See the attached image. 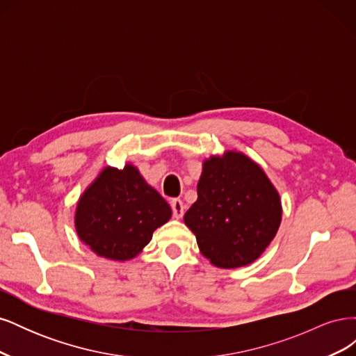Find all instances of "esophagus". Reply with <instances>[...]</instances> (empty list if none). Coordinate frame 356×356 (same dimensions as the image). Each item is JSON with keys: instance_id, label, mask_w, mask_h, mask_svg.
Returning <instances> with one entry per match:
<instances>
[{"instance_id": "obj_1", "label": "esophagus", "mask_w": 356, "mask_h": 356, "mask_svg": "<svg viewBox=\"0 0 356 356\" xmlns=\"http://www.w3.org/2000/svg\"><path fill=\"white\" fill-rule=\"evenodd\" d=\"M170 207H172V212H174V217L175 218H181L182 215H184V203H182V200L179 199H172L170 202Z\"/></svg>"}]
</instances>
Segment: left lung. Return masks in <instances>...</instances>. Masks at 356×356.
Segmentation results:
<instances>
[{
  "instance_id": "8db88e82",
  "label": "left lung",
  "mask_w": 356,
  "mask_h": 356,
  "mask_svg": "<svg viewBox=\"0 0 356 356\" xmlns=\"http://www.w3.org/2000/svg\"><path fill=\"white\" fill-rule=\"evenodd\" d=\"M282 220L275 186L243 153L203 161L197 200L184 215L200 252L217 267L251 264L270 245Z\"/></svg>"
}]
</instances>
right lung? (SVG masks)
Here are the masks:
<instances>
[{
    "mask_svg": "<svg viewBox=\"0 0 356 356\" xmlns=\"http://www.w3.org/2000/svg\"><path fill=\"white\" fill-rule=\"evenodd\" d=\"M170 217L168 202L127 163L101 170L80 196L74 222L79 238L96 255L126 261L141 252Z\"/></svg>",
    "mask_w": 356,
    "mask_h": 356,
    "instance_id": "obj_1",
    "label": "right lung"
}]
</instances>
